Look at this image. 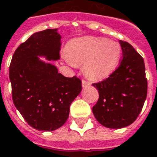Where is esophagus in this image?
<instances>
[{"instance_id":"esophagus-1","label":"esophagus","mask_w":157,"mask_h":157,"mask_svg":"<svg viewBox=\"0 0 157 157\" xmlns=\"http://www.w3.org/2000/svg\"><path fill=\"white\" fill-rule=\"evenodd\" d=\"M82 87H87V86H89V85H91V82H90L89 81H87V80L82 79Z\"/></svg>"}]
</instances>
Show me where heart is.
<instances>
[{
    "label": "heart",
    "instance_id": "b5f03b06",
    "mask_svg": "<svg viewBox=\"0 0 157 157\" xmlns=\"http://www.w3.org/2000/svg\"><path fill=\"white\" fill-rule=\"evenodd\" d=\"M120 57L118 43L96 37H83L72 42L65 56L70 65H83L85 75L92 79L108 77L115 70Z\"/></svg>",
    "mask_w": 157,
    "mask_h": 157
}]
</instances>
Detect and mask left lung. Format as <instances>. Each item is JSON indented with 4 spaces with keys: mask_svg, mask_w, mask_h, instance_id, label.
Here are the masks:
<instances>
[{
    "mask_svg": "<svg viewBox=\"0 0 157 157\" xmlns=\"http://www.w3.org/2000/svg\"><path fill=\"white\" fill-rule=\"evenodd\" d=\"M120 66L101 82L92 83L99 93L92 112L101 124L121 128L133 124L140 114L147 94L143 58L128 42L120 40Z\"/></svg>",
    "mask_w": 157,
    "mask_h": 157,
    "instance_id": "left-lung-1",
    "label": "left lung"
}]
</instances>
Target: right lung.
<instances>
[{"label": "right lung", "mask_w": 157, "mask_h": 157, "mask_svg": "<svg viewBox=\"0 0 157 157\" xmlns=\"http://www.w3.org/2000/svg\"><path fill=\"white\" fill-rule=\"evenodd\" d=\"M60 38L56 29L35 33L15 50L10 65L13 102L37 130L61 127L69 117L70 104L82 90L78 78L65 77L55 65L39 59H59Z\"/></svg>", "instance_id": "1"}]
</instances>
